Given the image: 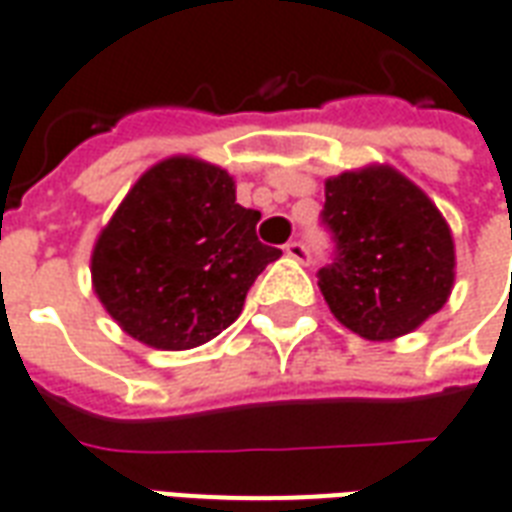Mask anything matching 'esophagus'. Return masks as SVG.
Returning a JSON list of instances; mask_svg holds the SVG:
<instances>
[{"mask_svg": "<svg viewBox=\"0 0 512 512\" xmlns=\"http://www.w3.org/2000/svg\"><path fill=\"white\" fill-rule=\"evenodd\" d=\"M284 253L289 256V259H295V262L300 264H308V259H311V253H308V248L303 245V242H286L284 245Z\"/></svg>", "mask_w": 512, "mask_h": 512, "instance_id": "obj_1", "label": "esophagus"}]
</instances>
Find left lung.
<instances>
[{
  "label": "left lung",
  "instance_id": "8db88e82",
  "mask_svg": "<svg viewBox=\"0 0 512 512\" xmlns=\"http://www.w3.org/2000/svg\"><path fill=\"white\" fill-rule=\"evenodd\" d=\"M322 226L333 262L320 289L333 317L369 342L419 328L455 284V242L436 204L389 165L325 181Z\"/></svg>",
  "mask_w": 512,
  "mask_h": 512
}]
</instances>
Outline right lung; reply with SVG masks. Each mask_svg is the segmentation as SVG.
Instances as JSON below:
<instances>
[{
  "instance_id": "add662e5",
  "label": "right lung",
  "mask_w": 512,
  "mask_h": 512,
  "mask_svg": "<svg viewBox=\"0 0 512 512\" xmlns=\"http://www.w3.org/2000/svg\"><path fill=\"white\" fill-rule=\"evenodd\" d=\"M226 170L192 157L148 168L96 239L93 289L137 342L190 350L237 320L245 295L281 250L256 237Z\"/></svg>"
}]
</instances>
